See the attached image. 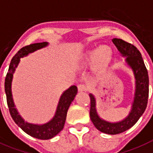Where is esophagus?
Listing matches in <instances>:
<instances>
[{"label": "esophagus", "instance_id": "esophagus-1", "mask_svg": "<svg viewBox=\"0 0 153 153\" xmlns=\"http://www.w3.org/2000/svg\"><path fill=\"white\" fill-rule=\"evenodd\" d=\"M88 85L85 83H80V85H78V90L80 92H83V91H86L88 90Z\"/></svg>", "mask_w": 153, "mask_h": 153}]
</instances>
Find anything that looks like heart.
I'll list each match as a JSON object with an SVG mask.
<instances>
[{
  "label": "heart",
  "instance_id": "1",
  "mask_svg": "<svg viewBox=\"0 0 153 153\" xmlns=\"http://www.w3.org/2000/svg\"><path fill=\"white\" fill-rule=\"evenodd\" d=\"M111 59V51L106 46H100L96 53V60L100 66H104L108 63Z\"/></svg>",
  "mask_w": 153,
  "mask_h": 153
}]
</instances>
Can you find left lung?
<instances>
[{"label": "left lung", "mask_w": 153, "mask_h": 153, "mask_svg": "<svg viewBox=\"0 0 153 153\" xmlns=\"http://www.w3.org/2000/svg\"><path fill=\"white\" fill-rule=\"evenodd\" d=\"M119 52L126 56V61L132 68L136 78V93L132 111L127 118L117 123H109L99 117L96 110V100L93 95L90 97V118L93 125L99 131L106 134L116 135L129 129L138 121L146 109L149 93V80L142 56L136 46L122 39H112Z\"/></svg>", "instance_id": "1"}]
</instances>
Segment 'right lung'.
<instances>
[{"label":"right lung","mask_w":153,"mask_h":153,"mask_svg":"<svg viewBox=\"0 0 153 153\" xmlns=\"http://www.w3.org/2000/svg\"><path fill=\"white\" fill-rule=\"evenodd\" d=\"M47 45H48L47 42H41V43L31 44L29 45H26L21 48L12 59L6 77H5V80H4V91L6 94L7 105L9 107V112H10L12 118L24 132L31 137L40 140L51 139L63 129L68 108L77 93V88L75 85H73L68 90H66L60 97L55 117H53V120H51L50 121L45 125H36L28 124L27 122L24 121V120L20 117V115H18V112L14 107L13 100L12 97L11 83L13 74L15 71V68L18 65L21 57L28 55L29 53H32L36 49L43 48Z\"/></svg>","instance_id":"obj_1"}]
</instances>
